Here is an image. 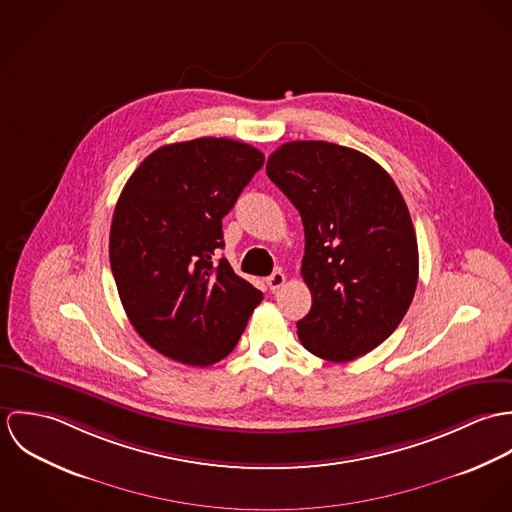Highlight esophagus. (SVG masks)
Here are the masks:
<instances>
[{
    "mask_svg": "<svg viewBox=\"0 0 512 512\" xmlns=\"http://www.w3.org/2000/svg\"><path fill=\"white\" fill-rule=\"evenodd\" d=\"M266 282H268L270 290H272V292H276V290H280V288L286 284V274H284L282 270H276V272H274Z\"/></svg>",
    "mask_w": 512,
    "mask_h": 512,
    "instance_id": "34e87169",
    "label": "esophagus"
}]
</instances>
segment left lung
<instances>
[{"instance_id":"8db88e82","label":"left lung","mask_w":512,"mask_h":512,"mask_svg":"<svg viewBox=\"0 0 512 512\" xmlns=\"http://www.w3.org/2000/svg\"><path fill=\"white\" fill-rule=\"evenodd\" d=\"M266 173L305 232L311 309L297 337L319 359L355 361L394 333L416 293L418 242L404 197L374 159L329 142L284 144Z\"/></svg>"}]
</instances>
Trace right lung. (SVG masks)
Segmentation results:
<instances>
[{"mask_svg": "<svg viewBox=\"0 0 512 512\" xmlns=\"http://www.w3.org/2000/svg\"><path fill=\"white\" fill-rule=\"evenodd\" d=\"M264 165L256 147L197 138L159 147L132 173L110 228V266L134 329L177 363H219L262 292L219 258L222 219Z\"/></svg>", "mask_w": 512, "mask_h": 512, "instance_id": "add662e5", "label": "right lung"}]
</instances>
